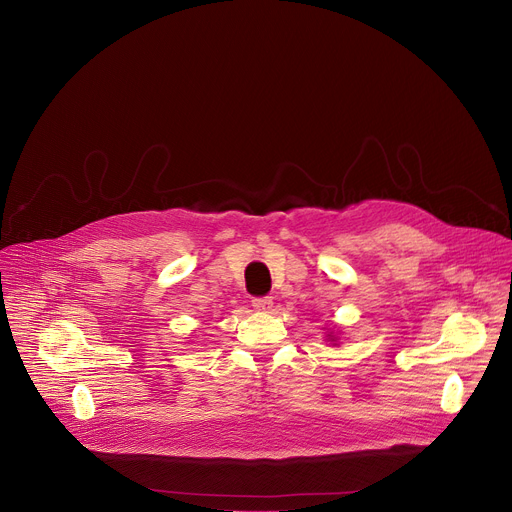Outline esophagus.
I'll list each match as a JSON object with an SVG mask.
<instances>
[{
	"mask_svg": "<svg viewBox=\"0 0 512 512\" xmlns=\"http://www.w3.org/2000/svg\"><path fill=\"white\" fill-rule=\"evenodd\" d=\"M253 308L257 310V312H271V308H273V300L271 298H255L253 300Z\"/></svg>",
	"mask_w": 512,
	"mask_h": 512,
	"instance_id": "obj_1",
	"label": "esophagus"
}]
</instances>
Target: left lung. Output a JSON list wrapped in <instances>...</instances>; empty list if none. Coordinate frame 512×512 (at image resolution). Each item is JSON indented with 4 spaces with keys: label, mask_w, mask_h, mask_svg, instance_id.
<instances>
[{
    "label": "left lung",
    "mask_w": 512,
    "mask_h": 512,
    "mask_svg": "<svg viewBox=\"0 0 512 512\" xmlns=\"http://www.w3.org/2000/svg\"><path fill=\"white\" fill-rule=\"evenodd\" d=\"M328 338H330V340H332V342H334V336H332V334H328Z\"/></svg>",
    "instance_id": "8db88e82"
}]
</instances>
